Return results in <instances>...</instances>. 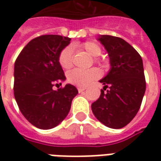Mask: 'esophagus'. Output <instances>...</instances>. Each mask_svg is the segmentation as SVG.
<instances>
[{
    "mask_svg": "<svg viewBox=\"0 0 161 161\" xmlns=\"http://www.w3.org/2000/svg\"><path fill=\"white\" fill-rule=\"evenodd\" d=\"M77 90H78V92L80 93V92H83V91H85V90H86V88H84V87H78V88H77Z\"/></svg>",
    "mask_w": 161,
    "mask_h": 161,
    "instance_id": "1",
    "label": "esophagus"
}]
</instances>
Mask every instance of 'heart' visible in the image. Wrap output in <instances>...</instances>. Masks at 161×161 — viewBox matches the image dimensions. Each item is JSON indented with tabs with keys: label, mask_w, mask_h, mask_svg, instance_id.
<instances>
[{
	"label": "heart",
	"mask_w": 161,
	"mask_h": 161,
	"mask_svg": "<svg viewBox=\"0 0 161 161\" xmlns=\"http://www.w3.org/2000/svg\"><path fill=\"white\" fill-rule=\"evenodd\" d=\"M76 48L80 50L86 51L91 56L95 57L94 62L97 64L104 63L105 60L99 57L102 53L101 46L98 45L97 43L93 42V41H86V42L82 43L80 45L75 46ZM72 62H73V53L72 49L70 46L64 47L58 55V63L60 66L63 69H70L72 66ZM99 76V72L97 69L92 68L90 70H82L78 69L70 71L67 75V80L70 84L77 85L79 87H84L87 86L88 84H91V82L97 78Z\"/></svg>",
	"instance_id": "obj_1"
}]
</instances>
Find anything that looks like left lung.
<instances>
[{
  "instance_id": "obj_1",
  "label": "left lung",
  "mask_w": 161,
  "mask_h": 161,
  "mask_svg": "<svg viewBox=\"0 0 161 161\" xmlns=\"http://www.w3.org/2000/svg\"><path fill=\"white\" fill-rule=\"evenodd\" d=\"M98 40L108 52L111 68L100 80L104 87L100 97L91 104V109L105 126L121 128L136 115L145 94L142 58L131 45L121 38L101 35ZM106 88L108 90L104 92Z\"/></svg>"
}]
</instances>
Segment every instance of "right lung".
<instances>
[{
  "label": "right lung",
  "instance_id": "obj_1",
  "mask_svg": "<svg viewBox=\"0 0 161 161\" xmlns=\"http://www.w3.org/2000/svg\"><path fill=\"white\" fill-rule=\"evenodd\" d=\"M70 39L54 34L41 35L26 45L14 63V94L25 118L40 129H50L65 118L78 93L66 84L53 90L65 79L58 55Z\"/></svg>",
  "mask_w": 161,
  "mask_h": 161
}]
</instances>
